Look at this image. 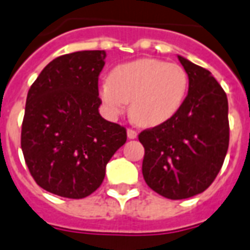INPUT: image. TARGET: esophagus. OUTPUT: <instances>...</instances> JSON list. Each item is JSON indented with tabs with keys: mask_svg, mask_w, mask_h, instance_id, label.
Returning a JSON list of instances; mask_svg holds the SVG:
<instances>
[{
	"mask_svg": "<svg viewBox=\"0 0 250 250\" xmlns=\"http://www.w3.org/2000/svg\"><path fill=\"white\" fill-rule=\"evenodd\" d=\"M127 137H128V139H136L137 132L136 131H133V129L128 128L127 129Z\"/></svg>",
	"mask_w": 250,
	"mask_h": 250,
	"instance_id": "1",
	"label": "esophagus"
}]
</instances>
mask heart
I'll return each mask as SVG.
<instances>
[{"mask_svg":"<svg viewBox=\"0 0 250 250\" xmlns=\"http://www.w3.org/2000/svg\"><path fill=\"white\" fill-rule=\"evenodd\" d=\"M189 79L180 64L140 58L114 66L98 88L102 107L110 118L129 115L143 127H157L174 119L188 94Z\"/></svg>","mask_w":250,"mask_h":250,"instance_id":"heart-1","label":"heart"}]
</instances>
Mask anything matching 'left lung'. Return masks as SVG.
I'll use <instances>...</instances> for the list:
<instances>
[{
  "mask_svg": "<svg viewBox=\"0 0 250 250\" xmlns=\"http://www.w3.org/2000/svg\"><path fill=\"white\" fill-rule=\"evenodd\" d=\"M178 58L189 79L182 110L170 122L139 135L145 149V182L170 200L202 193L221 170L229 141L225 90L206 68Z\"/></svg>",
  "mask_w": 250,
  "mask_h": 250,
  "instance_id": "1",
  "label": "left lung"
}]
</instances>
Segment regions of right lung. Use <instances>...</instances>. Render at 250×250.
<instances>
[{"instance_id": "1", "label": "right lung", "mask_w": 250, "mask_h": 250, "mask_svg": "<svg viewBox=\"0 0 250 250\" xmlns=\"http://www.w3.org/2000/svg\"><path fill=\"white\" fill-rule=\"evenodd\" d=\"M105 58V50L58 57L27 94L21 140L25 164L41 188L61 197L93 193L110 158L127 140L125 127L98 111Z\"/></svg>"}]
</instances>
